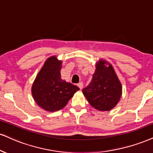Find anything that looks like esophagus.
I'll return each mask as SVG.
<instances>
[{"label": "esophagus", "mask_w": 153, "mask_h": 153, "mask_svg": "<svg viewBox=\"0 0 153 153\" xmlns=\"http://www.w3.org/2000/svg\"><path fill=\"white\" fill-rule=\"evenodd\" d=\"M77 86H79V88L80 89H82V88H83V83L82 82L79 83V84H77Z\"/></svg>", "instance_id": "1"}]
</instances>
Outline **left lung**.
<instances>
[{
    "label": "left lung",
    "instance_id": "left-lung-1",
    "mask_svg": "<svg viewBox=\"0 0 153 153\" xmlns=\"http://www.w3.org/2000/svg\"><path fill=\"white\" fill-rule=\"evenodd\" d=\"M101 59L96 65L91 82L82 90L88 103L99 111H110L117 105L122 94V86L114 68Z\"/></svg>",
    "mask_w": 153,
    "mask_h": 153
}]
</instances>
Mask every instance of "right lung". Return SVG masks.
<instances>
[{
	"label": "right lung",
	"instance_id": "obj_1",
	"mask_svg": "<svg viewBox=\"0 0 153 153\" xmlns=\"http://www.w3.org/2000/svg\"><path fill=\"white\" fill-rule=\"evenodd\" d=\"M62 62L56 56H51L45 62L32 86L33 97L45 111H59L67 105L78 86L61 79Z\"/></svg>",
	"mask_w": 153,
	"mask_h": 153
}]
</instances>
